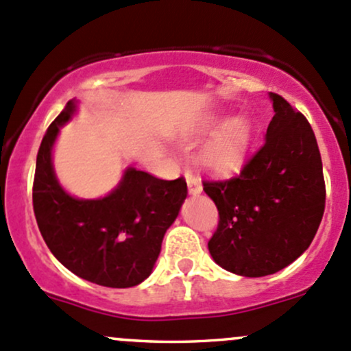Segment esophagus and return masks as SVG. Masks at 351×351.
Wrapping results in <instances>:
<instances>
[{
  "label": "esophagus",
  "mask_w": 351,
  "mask_h": 351,
  "mask_svg": "<svg viewBox=\"0 0 351 351\" xmlns=\"http://www.w3.org/2000/svg\"><path fill=\"white\" fill-rule=\"evenodd\" d=\"M187 189H189V194H193V196H196V194H199L201 191H202L201 180L197 179L196 176L187 174Z\"/></svg>",
  "instance_id": "obj_1"
}]
</instances>
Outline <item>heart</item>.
Returning <instances> with one entry per match:
<instances>
[{"instance_id":"1","label":"heart","mask_w":351,"mask_h":351,"mask_svg":"<svg viewBox=\"0 0 351 351\" xmlns=\"http://www.w3.org/2000/svg\"><path fill=\"white\" fill-rule=\"evenodd\" d=\"M218 125L216 120L206 121L202 132H209ZM250 125L245 118H233L216 133L201 152L202 167L213 176H228L243 162L250 145Z\"/></svg>"}]
</instances>
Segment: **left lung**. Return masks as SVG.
<instances>
[{
  "label": "left lung",
  "instance_id": "left-lung-1",
  "mask_svg": "<svg viewBox=\"0 0 351 351\" xmlns=\"http://www.w3.org/2000/svg\"><path fill=\"white\" fill-rule=\"evenodd\" d=\"M270 99L276 114L263 145L231 179L202 180L219 215L209 254L243 277L276 274L304 254L326 201L323 162L309 121L282 96L270 93Z\"/></svg>",
  "mask_w": 351,
  "mask_h": 351
}]
</instances>
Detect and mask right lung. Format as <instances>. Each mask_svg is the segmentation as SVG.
I'll list each match as a JSON object with an SVG mask.
<instances>
[{
	"mask_svg": "<svg viewBox=\"0 0 351 351\" xmlns=\"http://www.w3.org/2000/svg\"><path fill=\"white\" fill-rule=\"evenodd\" d=\"M75 110L52 121L37 154L34 213L47 247L81 279L104 287L138 285L150 276L162 240L187 196L184 177L164 180L128 169L120 186L103 199H75L59 186L52 169V145Z\"/></svg>",
	"mask_w": 351,
	"mask_h": 351,
	"instance_id": "1",
	"label": "right lung"
}]
</instances>
